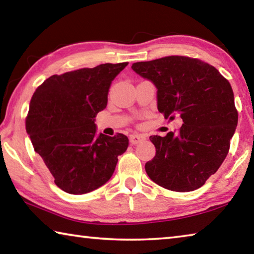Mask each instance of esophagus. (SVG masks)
Here are the masks:
<instances>
[{"instance_id":"1","label":"esophagus","mask_w":254,"mask_h":254,"mask_svg":"<svg viewBox=\"0 0 254 254\" xmlns=\"http://www.w3.org/2000/svg\"><path fill=\"white\" fill-rule=\"evenodd\" d=\"M147 137H145V135L143 134H131L130 135V142L132 144H137L140 142H142V141H144Z\"/></svg>"}]
</instances>
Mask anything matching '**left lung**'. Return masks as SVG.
<instances>
[{
  "instance_id": "8db88e82",
  "label": "left lung",
  "mask_w": 254,
  "mask_h": 254,
  "mask_svg": "<svg viewBox=\"0 0 254 254\" xmlns=\"http://www.w3.org/2000/svg\"><path fill=\"white\" fill-rule=\"evenodd\" d=\"M131 68L156 86L158 111L165 119L183 120L179 131L150 136L156 147V156L145 163L150 179L175 191L201 187L224 161L238 126L229 80L208 64L183 56Z\"/></svg>"
}]
</instances>
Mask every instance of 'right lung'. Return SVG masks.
<instances>
[{
	"label": "right lung",
	"instance_id": "obj_1",
	"mask_svg": "<svg viewBox=\"0 0 254 254\" xmlns=\"http://www.w3.org/2000/svg\"><path fill=\"white\" fill-rule=\"evenodd\" d=\"M127 66L102 64L53 75L33 93L27 133L55 184L68 194H87L106 184L127 149V135L97 134L95 124L112 81Z\"/></svg>",
	"mask_w": 254,
	"mask_h": 254
}]
</instances>
